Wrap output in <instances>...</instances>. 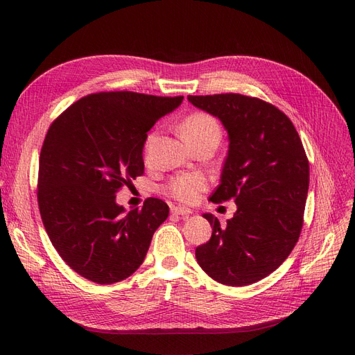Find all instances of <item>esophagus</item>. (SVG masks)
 <instances>
[{"label": "esophagus", "mask_w": 355, "mask_h": 355, "mask_svg": "<svg viewBox=\"0 0 355 355\" xmlns=\"http://www.w3.org/2000/svg\"><path fill=\"white\" fill-rule=\"evenodd\" d=\"M171 213H173V214H179V216L188 218L189 214H192V210H191V209H187V207H173V209H171Z\"/></svg>", "instance_id": "esophagus-1"}]
</instances>
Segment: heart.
I'll use <instances>...</instances> for the list:
<instances>
[{"mask_svg":"<svg viewBox=\"0 0 355 355\" xmlns=\"http://www.w3.org/2000/svg\"><path fill=\"white\" fill-rule=\"evenodd\" d=\"M180 133L185 141L197 139L206 135H219V124L213 116L204 112H196L187 116L180 124ZM155 139V135L151 133L146 139L145 151L148 153ZM207 188V179L200 173H184L175 178L167 187V192L178 198L179 201L191 202L194 201L201 191Z\"/></svg>","mask_w":355,"mask_h":355,"instance_id":"obj_1","label":"heart"}]
</instances>
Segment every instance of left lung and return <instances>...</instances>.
<instances>
[{"instance_id": "1", "label": "left lung", "mask_w": 355, "mask_h": 355, "mask_svg": "<svg viewBox=\"0 0 355 355\" xmlns=\"http://www.w3.org/2000/svg\"><path fill=\"white\" fill-rule=\"evenodd\" d=\"M188 101L219 118L228 133L220 184L210 200L237 204L225 227L202 214L213 232L197 247V262L218 283H256L287 259L302 230L309 187L302 141L287 115L261 99L227 93Z\"/></svg>"}]
</instances>
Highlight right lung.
I'll return each instance as SVG.
<instances>
[{
    "mask_svg": "<svg viewBox=\"0 0 355 355\" xmlns=\"http://www.w3.org/2000/svg\"><path fill=\"white\" fill-rule=\"evenodd\" d=\"M184 96L108 92L72 103L50 125L40 154L38 206L63 261L87 280L112 284L142 265L168 206L148 198L125 209L116 192L144 175V146L153 125Z\"/></svg>",
    "mask_w": 355,
    "mask_h": 355,
    "instance_id": "1",
    "label": "right lung"
}]
</instances>
